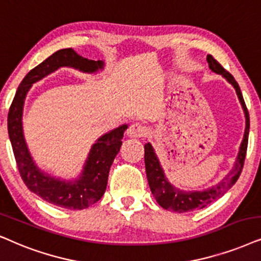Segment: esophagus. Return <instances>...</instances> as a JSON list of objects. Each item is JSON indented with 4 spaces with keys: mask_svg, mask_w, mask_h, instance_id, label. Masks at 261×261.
I'll return each instance as SVG.
<instances>
[{
    "mask_svg": "<svg viewBox=\"0 0 261 261\" xmlns=\"http://www.w3.org/2000/svg\"><path fill=\"white\" fill-rule=\"evenodd\" d=\"M127 135L129 138H143L147 135V128L140 123H134L128 128Z\"/></svg>",
    "mask_w": 261,
    "mask_h": 261,
    "instance_id": "obj_1",
    "label": "esophagus"
}]
</instances>
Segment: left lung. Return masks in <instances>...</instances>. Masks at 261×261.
<instances>
[{"instance_id":"1","label":"left lung","mask_w":261,"mask_h":261,"mask_svg":"<svg viewBox=\"0 0 261 261\" xmlns=\"http://www.w3.org/2000/svg\"><path fill=\"white\" fill-rule=\"evenodd\" d=\"M206 60H207L210 69L213 73H217L223 77H225L226 81L234 86L236 93H238L240 103L242 106V109L245 111V134H243L242 143L241 146H240V151L238 157H236L235 164L229 174L219 184L212 186V187L207 189H204V191H184V189H180L175 187L174 185H171L168 181V178L165 177L163 169L161 167V163L158 161L157 154H155L152 145L150 143L145 145V168H146V176L151 192L158 204L163 208L169 210V211L180 213L194 211V210L202 208L208 204H211L212 201L217 200L222 195H224L226 191H229L232 187V185H235V182L238 181L240 174L242 171L243 163H245L249 134V114L248 110H247L245 100H243L241 90H240L239 84L236 83L234 76L229 72H226L211 55H207V59Z\"/></svg>"}]
</instances>
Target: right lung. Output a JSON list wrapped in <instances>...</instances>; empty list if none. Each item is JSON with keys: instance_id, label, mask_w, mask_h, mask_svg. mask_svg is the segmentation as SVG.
I'll return each mask as SVG.
<instances>
[{"instance_id": "right-lung-1", "label": "right lung", "mask_w": 261, "mask_h": 261, "mask_svg": "<svg viewBox=\"0 0 261 261\" xmlns=\"http://www.w3.org/2000/svg\"><path fill=\"white\" fill-rule=\"evenodd\" d=\"M61 67H72L83 73L103 69L104 62L77 55L72 48L61 49L27 73L20 84L8 113V134L20 176L30 191L43 200L67 210H83L103 197L111 164L120 151L127 124L101 135L91 147L79 177L74 181L60 180L37 167L27 148L22 132V108L32 84Z\"/></svg>"}]
</instances>
